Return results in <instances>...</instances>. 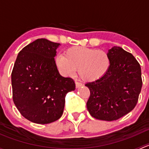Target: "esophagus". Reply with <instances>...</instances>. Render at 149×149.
<instances>
[{"label": "esophagus", "instance_id": "obj_1", "mask_svg": "<svg viewBox=\"0 0 149 149\" xmlns=\"http://www.w3.org/2000/svg\"><path fill=\"white\" fill-rule=\"evenodd\" d=\"M75 84H76V88H79V87H81L82 86V84L81 83V82H79V81H76L75 82Z\"/></svg>", "mask_w": 149, "mask_h": 149}]
</instances>
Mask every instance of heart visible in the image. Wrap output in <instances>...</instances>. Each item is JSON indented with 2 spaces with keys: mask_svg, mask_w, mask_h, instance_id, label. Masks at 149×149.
<instances>
[{
  "mask_svg": "<svg viewBox=\"0 0 149 149\" xmlns=\"http://www.w3.org/2000/svg\"><path fill=\"white\" fill-rule=\"evenodd\" d=\"M57 65L66 76H73L76 70L84 81H94L102 78L111 65L110 56L106 51L87 47H72L65 55L57 57Z\"/></svg>",
  "mask_w": 149,
  "mask_h": 149,
  "instance_id": "1",
  "label": "heart"
}]
</instances>
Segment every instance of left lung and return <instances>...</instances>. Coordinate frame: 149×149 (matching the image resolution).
<instances>
[{"instance_id":"left-lung-1","label":"left lung","mask_w":149,"mask_h":149,"mask_svg":"<svg viewBox=\"0 0 149 149\" xmlns=\"http://www.w3.org/2000/svg\"><path fill=\"white\" fill-rule=\"evenodd\" d=\"M111 65L101 79L86 84L90 115L105 121L118 120L133 110L142 87L141 68L135 57L120 47L109 49Z\"/></svg>"}]
</instances>
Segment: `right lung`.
Returning a JSON list of instances; mask_svg holds the SVG:
<instances>
[{"label":"right lung","mask_w":149,"mask_h":149,"mask_svg":"<svg viewBox=\"0 0 149 149\" xmlns=\"http://www.w3.org/2000/svg\"><path fill=\"white\" fill-rule=\"evenodd\" d=\"M59 43L37 39L18 54L11 73L13 100L22 115L37 124H48L63 115L68 92L76 86L58 72L55 56Z\"/></svg>","instance_id":"right-lung-1"}]
</instances>
